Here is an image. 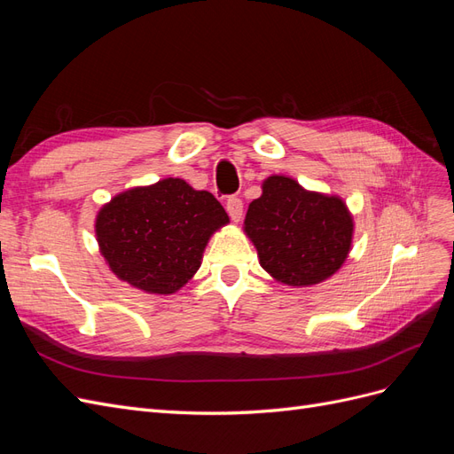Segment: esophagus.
<instances>
[{
    "mask_svg": "<svg viewBox=\"0 0 454 454\" xmlns=\"http://www.w3.org/2000/svg\"><path fill=\"white\" fill-rule=\"evenodd\" d=\"M227 212H229V215H231V219L232 222H240V217H242V210H244V206H242V200L240 199H237V197H231L229 200H227Z\"/></svg>",
    "mask_w": 454,
    "mask_h": 454,
    "instance_id": "esophagus-1",
    "label": "esophagus"
}]
</instances>
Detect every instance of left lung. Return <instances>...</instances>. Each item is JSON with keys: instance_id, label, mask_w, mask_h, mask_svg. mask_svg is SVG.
Returning a JSON list of instances; mask_svg holds the SVG:
<instances>
[{"instance_id": "obj_1", "label": "left lung", "mask_w": 454, "mask_h": 454, "mask_svg": "<svg viewBox=\"0 0 454 454\" xmlns=\"http://www.w3.org/2000/svg\"><path fill=\"white\" fill-rule=\"evenodd\" d=\"M261 189L244 219L261 267L277 282L295 287L333 277L352 246L354 222L347 204L286 176H269Z\"/></svg>"}]
</instances>
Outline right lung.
Here are the masks:
<instances>
[{
    "mask_svg": "<svg viewBox=\"0 0 454 454\" xmlns=\"http://www.w3.org/2000/svg\"><path fill=\"white\" fill-rule=\"evenodd\" d=\"M229 215L208 191L180 177L122 191L96 215V240L115 277L147 294L170 295L202 263L206 244Z\"/></svg>",
    "mask_w": 454,
    "mask_h": 454,
    "instance_id": "right-lung-1",
    "label": "right lung"
}]
</instances>
